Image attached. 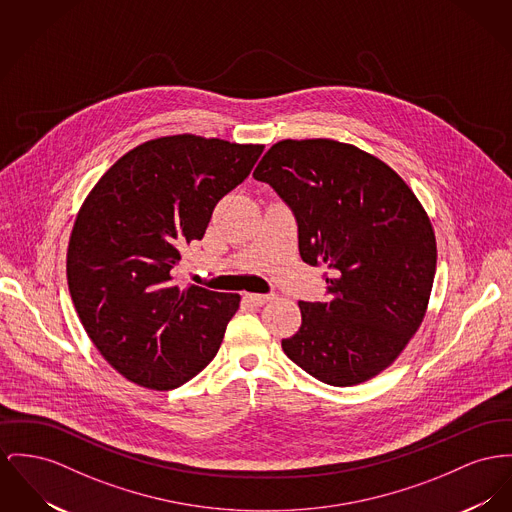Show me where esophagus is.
I'll return each mask as SVG.
<instances>
[{
	"label": "esophagus",
	"instance_id": "obj_1",
	"mask_svg": "<svg viewBox=\"0 0 512 512\" xmlns=\"http://www.w3.org/2000/svg\"><path fill=\"white\" fill-rule=\"evenodd\" d=\"M244 299H246L252 307H262V305H266L272 297H270V295H258V293H246Z\"/></svg>",
	"mask_w": 512,
	"mask_h": 512
}]
</instances>
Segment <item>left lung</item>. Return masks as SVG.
<instances>
[{
	"label": "left lung",
	"mask_w": 512,
	"mask_h": 512,
	"mask_svg": "<svg viewBox=\"0 0 512 512\" xmlns=\"http://www.w3.org/2000/svg\"><path fill=\"white\" fill-rule=\"evenodd\" d=\"M299 225V252L324 266L330 301H301L285 355L332 386L382 373L427 312L437 270L433 225L386 163L334 139H283L258 163Z\"/></svg>",
	"instance_id": "1"
}]
</instances>
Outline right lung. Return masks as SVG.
<instances>
[{
	"instance_id": "add662e5",
	"label": "right lung",
	"mask_w": 512,
	"mask_h": 512,
	"mask_svg": "<svg viewBox=\"0 0 512 512\" xmlns=\"http://www.w3.org/2000/svg\"><path fill=\"white\" fill-rule=\"evenodd\" d=\"M262 151L192 134L149 139L85 198L69 237V295L87 336L130 382L172 390L217 355L240 295L182 289L172 270Z\"/></svg>"
}]
</instances>
